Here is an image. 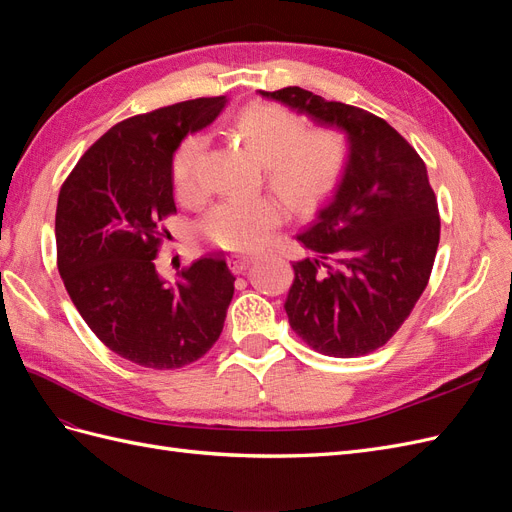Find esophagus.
<instances>
[{"instance_id": "obj_1", "label": "esophagus", "mask_w": 512, "mask_h": 512, "mask_svg": "<svg viewBox=\"0 0 512 512\" xmlns=\"http://www.w3.org/2000/svg\"><path fill=\"white\" fill-rule=\"evenodd\" d=\"M228 262H230L232 271H235V273H243V271L247 269V265H250V262H252V258H250V256H230Z\"/></svg>"}]
</instances>
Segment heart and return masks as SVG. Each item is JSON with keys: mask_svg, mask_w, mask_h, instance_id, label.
Listing matches in <instances>:
<instances>
[{"mask_svg": "<svg viewBox=\"0 0 512 512\" xmlns=\"http://www.w3.org/2000/svg\"><path fill=\"white\" fill-rule=\"evenodd\" d=\"M235 132L265 164L267 179L292 209H307L327 196L348 162L346 136L333 128L303 130V121L275 104H250L235 119ZM205 138L188 136L173 158L175 192L185 203L203 198ZM284 207L273 196H232L215 203L198 224L211 243L252 252L282 224Z\"/></svg>", "mask_w": 512, "mask_h": 512, "instance_id": "1", "label": "heart"}]
</instances>
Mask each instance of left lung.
<instances>
[{
  "mask_svg": "<svg viewBox=\"0 0 512 512\" xmlns=\"http://www.w3.org/2000/svg\"><path fill=\"white\" fill-rule=\"evenodd\" d=\"M348 134L350 160L331 203L297 235L284 303L292 331L320 354L352 359L399 331L427 288L440 243L438 198L416 149L384 119L301 87L260 91Z\"/></svg>",
  "mask_w": 512,
  "mask_h": 512,
  "instance_id": "obj_1",
  "label": "left lung"
}]
</instances>
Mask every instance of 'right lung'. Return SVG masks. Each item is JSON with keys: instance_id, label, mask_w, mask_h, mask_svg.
Masks as SVG:
<instances>
[{"instance_id": "1", "label": "right lung", "mask_w": 512, "mask_h": 512, "mask_svg": "<svg viewBox=\"0 0 512 512\" xmlns=\"http://www.w3.org/2000/svg\"><path fill=\"white\" fill-rule=\"evenodd\" d=\"M226 96L196 98L119 121L91 145L57 198V269L74 307L121 359L179 369L224 329L235 275L198 258L168 286L156 271L162 222L175 215L173 153L220 115Z\"/></svg>"}]
</instances>
